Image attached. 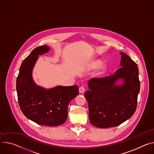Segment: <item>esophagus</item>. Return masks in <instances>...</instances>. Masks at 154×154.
Segmentation results:
<instances>
[{"label": "esophagus", "mask_w": 154, "mask_h": 154, "mask_svg": "<svg viewBox=\"0 0 154 154\" xmlns=\"http://www.w3.org/2000/svg\"><path fill=\"white\" fill-rule=\"evenodd\" d=\"M85 91V88L84 86H81L79 88V91L80 93H83Z\"/></svg>", "instance_id": "1"}]
</instances>
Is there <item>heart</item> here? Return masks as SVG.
Segmentation results:
<instances>
[{
  "label": "heart",
  "instance_id": "1",
  "mask_svg": "<svg viewBox=\"0 0 154 154\" xmlns=\"http://www.w3.org/2000/svg\"><path fill=\"white\" fill-rule=\"evenodd\" d=\"M99 64H100V62H97L96 63H95L94 64L93 66H94V67H97ZM105 68H106L105 66H102V67L101 68V69H100L101 72H103V71L105 70Z\"/></svg>",
  "mask_w": 154,
  "mask_h": 154
}]
</instances>
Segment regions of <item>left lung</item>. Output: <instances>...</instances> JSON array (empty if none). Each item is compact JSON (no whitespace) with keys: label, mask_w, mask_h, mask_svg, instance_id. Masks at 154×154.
<instances>
[{"label":"left lung","mask_w":154,"mask_h":154,"mask_svg":"<svg viewBox=\"0 0 154 154\" xmlns=\"http://www.w3.org/2000/svg\"><path fill=\"white\" fill-rule=\"evenodd\" d=\"M120 53L121 68L112 75L91 79L89 90L84 94L90 122L98 128L119 125L133 115L137 107L140 89L138 68L128 56ZM119 79L123 80L122 85L115 84Z\"/></svg>","instance_id":"obj_1"}]
</instances>
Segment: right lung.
<instances>
[{
  "label": "right lung",
  "mask_w": 154,
  "mask_h": 154,
  "mask_svg": "<svg viewBox=\"0 0 154 154\" xmlns=\"http://www.w3.org/2000/svg\"><path fill=\"white\" fill-rule=\"evenodd\" d=\"M49 49L46 45L38 46L23 60L16 79V91L21 110L27 118L40 125L55 127L66 122L68 105L79 94V89L78 86L46 89L34 82L32 72L38 56Z\"/></svg>",
  "instance_id": "1"
}]
</instances>
